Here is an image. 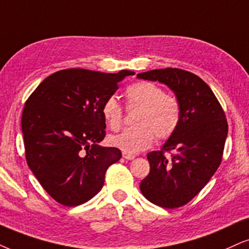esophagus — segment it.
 Segmentation results:
<instances>
[{
    "label": "esophagus",
    "mask_w": 249,
    "mask_h": 249,
    "mask_svg": "<svg viewBox=\"0 0 249 249\" xmlns=\"http://www.w3.org/2000/svg\"><path fill=\"white\" fill-rule=\"evenodd\" d=\"M122 156H124V159H128V160H131V159L135 158V155L133 153H128V152H122Z\"/></svg>",
    "instance_id": "obj_1"
}]
</instances>
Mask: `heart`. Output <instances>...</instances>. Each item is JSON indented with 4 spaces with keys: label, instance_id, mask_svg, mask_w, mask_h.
<instances>
[{
    "label": "heart",
    "instance_id": "obj_1",
    "mask_svg": "<svg viewBox=\"0 0 249 249\" xmlns=\"http://www.w3.org/2000/svg\"><path fill=\"white\" fill-rule=\"evenodd\" d=\"M129 107H141L136 124L121 134L110 137V143L122 151L136 153L148 149L153 143L155 135L165 141L172 137L181 121V105L177 97L166 94L164 90L149 81H140L128 85L124 91ZM104 120L113 131L124 124V107L114 97L105 100L101 107Z\"/></svg>",
    "mask_w": 249,
    "mask_h": 249
}]
</instances>
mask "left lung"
<instances>
[{
    "mask_svg": "<svg viewBox=\"0 0 249 249\" xmlns=\"http://www.w3.org/2000/svg\"><path fill=\"white\" fill-rule=\"evenodd\" d=\"M139 78L166 84L181 105V121L159 151L149 152L150 173L141 181L144 197L176 209L192 201L219 167L228 136V120L209 85L178 68L155 69ZM165 153H170L167 158Z\"/></svg>",
    "mask_w": 249,
    "mask_h": 249,
    "instance_id": "8db88e82",
    "label": "left lung"
}]
</instances>
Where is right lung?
I'll use <instances>...</instances> for the list:
<instances>
[{"instance_id": "obj_1", "label": "right lung", "mask_w": 249, "mask_h": 249, "mask_svg": "<svg viewBox=\"0 0 249 249\" xmlns=\"http://www.w3.org/2000/svg\"><path fill=\"white\" fill-rule=\"evenodd\" d=\"M134 71L64 69L45 78L24 105L21 130L31 171L60 204L76 207L97 195L105 173L121 158L100 146L106 124L101 107Z\"/></svg>"}]
</instances>
